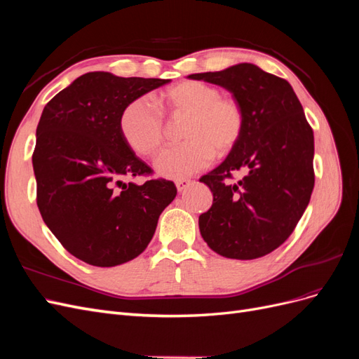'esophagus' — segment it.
I'll list each match as a JSON object with an SVG mask.
<instances>
[{
  "label": "esophagus",
  "mask_w": 359,
  "mask_h": 359,
  "mask_svg": "<svg viewBox=\"0 0 359 359\" xmlns=\"http://www.w3.org/2000/svg\"><path fill=\"white\" fill-rule=\"evenodd\" d=\"M193 181L191 180H187V178H184V180H178L177 181V189H178V191H182V190H186L190 184H191Z\"/></svg>",
  "instance_id": "1"
}]
</instances>
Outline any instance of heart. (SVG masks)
Returning <instances> with one entry per match:
<instances>
[{
  "label": "heart",
  "instance_id": "b5f03b06",
  "mask_svg": "<svg viewBox=\"0 0 359 359\" xmlns=\"http://www.w3.org/2000/svg\"><path fill=\"white\" fill-rule=\"evenodd\" d=\"M161 109L170 115H187L182 127L186 142L161 151L156 160L158 175L184 180L212 161L214 154H229L244 130L243 106L217 86L202 81H184L160 95ZM163 115L148 99L130 102L119 116V132L136 154L149 157L163 140Z\"/></svg>",
  "mask_w": 359,
  "mask_h": 359
}]
</instances>
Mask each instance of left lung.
Here are the masks:
<instances>
[{
  "instance_id": "8db88e82",
  "label": "left lung",
  "mask_w": 359,
  "mask_h": 359,
  "mask_svg": "<svg viewBox=\"0 0 359 359\" xmlns=\"http://www.w3.org/2000/svg\"><path fill=\"white\" fill-rule=\"evenodd\" d=\"M189 78L223 86L244 111L238 144L199 180L212 191L211 208L199 215L201 235L220 256L262 257L287 240L310 202L313 130L290 83L255 64ZM238 170L246 175L233 183Z\"/></svg>"
}]
</instances>
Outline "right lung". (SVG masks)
Segmentation results:
<instances>
[{"label":"right lung","mask_w":359,"mask_h":359,"mask_svg":"<svg viewBox=\"0 0 359 359\" xmlns=\"http://www.w3.org/2000/svg\"><path fill=\"white\" fill-rule=\"evenodd\" d=\"M168 82L85 73L41 112L32 154L37 206L62 247L86 264L116 266L137 257L177 196L172 181H123L153 170L126 144L119 116Z\"/></svg>","instance_id":"obj_1"}]
</instances>
